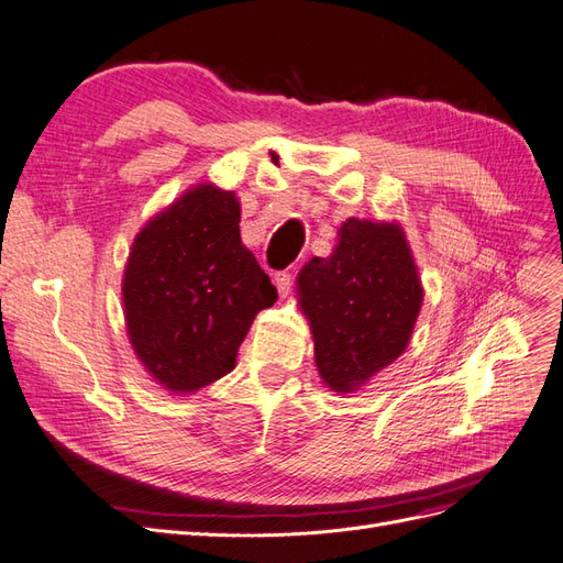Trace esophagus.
I'll return each instance as SVG.
<instances>
[{"label": "esophagus", "mask_w": 563, "mask_h": 563, "mask_svg": "<svg viewBox=\"0 0 563 563\" xmlns=\"http://www.w3.org/2000/svg\"><path fill=\"white\" fill-rule=\"evenodd\" d=\"M291 284H294L291 272H277V275H275V286H277V291H279L282 298L288 296V291H291Z\"/></svg>", "instance_id": "esophagus-1"}]
</instances>
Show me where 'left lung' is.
I'll list each match as a JSON object with an SVG mask.
<instances>
[{
  "instance_id": "8db88e82",
  "label": "left lung",
  "mask_w": 563,
  "mask_h": 563,
  "mask_svg": "<svg viewBox=\"0 0 563 563\" xmlns=\"http://www.w3.org/2000/svg\"><path fill=\"white\" fill-rule=\"evenodd\" d=\"M296 286L319 378L335 395H354L399 360L424 296L404 228L362 218L338 228L333 253L305 263Z\"/></svg>"
}]
</instances>
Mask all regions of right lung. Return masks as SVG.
<instances>
[{
  "instance_id": "1",
  "label": "right lung",
  "mask_w": 563,
  "mask_h": 563,
  "mask_svg": "<svg viewBox=\"0 0 563 563\" xmlns=\"http://www.w3.org/2000/svg\"><path fill=\"white\" fill-rule=\"evenodd\" d=\"M234 192L199 183L135 234L122 279L129 343L162 389L185 397L236 364L277 288L240 234Z\"/></svg>"
}]
</instances>
